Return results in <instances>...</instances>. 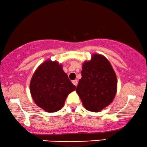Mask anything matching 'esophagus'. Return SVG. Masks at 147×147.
Wrapping results in <instances>:
<instances>
[{"mask_svg":"<svg viewBox=\"0 0 147 147\" xmlns=\"http://www.w3.org/2000/svg\"><path fill=\"white\" fill-rule=\"evenodd\" d=\"M72 84H74V85H75V86H77V84H78V82H77V80H76V79H75V80H73V81H72Z\"/></svg>","mask_w":147,"mask_h":147,"instance_id":"34e87169","label":"esophagus"}]
</instances>
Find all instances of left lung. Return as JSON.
Wrapping results in <instances>:
<instances>
[{"label":"left lung","instance_id":"obj_1","mask_svg":"<svg viewBox=\"0 0 147 147\" xmlns=\"http://www.w3.org/2000/svg\"><path fill=\"white\" fill-rule=\"evenodd\" d=\"M117 81L109 61L93 54L82 65V78L76 91L86 109L99 112L113 102L117 92Z\"/></svg>","mask_w":147,"mask_h":147}]
</instances>
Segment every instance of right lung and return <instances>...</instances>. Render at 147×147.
Instances as JSON below:
<instances>
[{"mask_svg": "<svg viewBox=\"0 0 147 147\" xmlns=\"http://www.w3.org/2000/svg\"><path fill=\"white\" fill-rule=\"evenodd\" d=\"M30 93L37 106L48 113L57 112L76 89L61 64L47 60L37 68L30 84Z\"/></svg>", "mask_w": 147, "mask_h": 147, "instance_id": "add662e5", "label": "right lung"}]
</instances>
